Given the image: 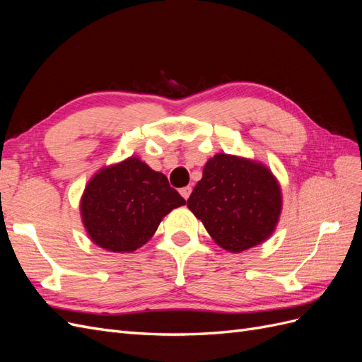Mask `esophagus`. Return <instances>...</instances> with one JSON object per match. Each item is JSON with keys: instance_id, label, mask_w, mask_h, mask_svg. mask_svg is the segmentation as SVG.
<instances>
[{"instance_id": "esophagus-1", "label": "esophagus", "mask_w": 362, "mask_h": 362, "mask_svg": "<svg viewBox=\"0 0 362 362\" xmlns=\"http://www.w3.org/2000/svg\"><path fill=\"white\" fill-rule=\"evenodd\" d=\"M180 193H181V196L184 199H189V196H190V193H192V187L190 185H187V187H182L181 190H180Z\"/></svg>"}]
</instances>
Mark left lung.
Masks as SVG:
<instances>
[{"label": "left lung", "instance_id": "8db88e82", "mask_svg": "<svg viewBox=\"0 0 362 362\" xmlns=\"http://www.w3.org/2000/svg\"><path fill=\"white\" fill-rule=\"evenodd\" d=\"M187 206L218 246L242 252L273 233L281 214V190L262 164L217 154L205 164Z\"/></svg>", "mask_w": 362, "mask_h": 362}]
</instances>
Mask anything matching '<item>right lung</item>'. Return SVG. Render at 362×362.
<instances>
[{"mask_svg": "<svg viewBox=\"0 0 362 362\" xmlns=\"http://www.w3.org/2000/svg\"><path fill=\"white\" fill-rule=\"evenodd\" d=\"M184 204L163 173L129 157L95 175L80 208L93 243L112 252H133L154 235L164 216Z\"/></svg>", "mask_w": 362, "mask_h": 362, "instance_id": "1", "label": "right lung"}]
</instances>
